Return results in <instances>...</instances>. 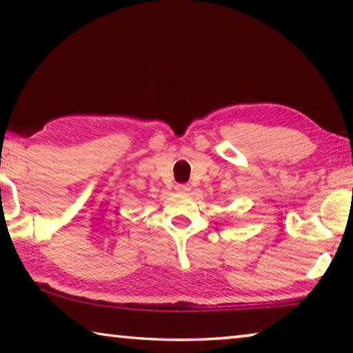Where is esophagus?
<instances>
[{
	"label": "esophagus",
	"mask_w": 353,
	"mask_h": 353,
	"mask_svg": "<svg viewBox=\"0 0 353 353\" xmlns=\"http://www.w3.org/2000/svg\"><path fill=\"white\" fill-rule=\"evenodd\" d=\"M176 190L179 191V193H188V191L191 190V187L188 183H177L176 185Z\"/></svg>",
	"instance_id": "esophagus-1"
}]
</instances>
